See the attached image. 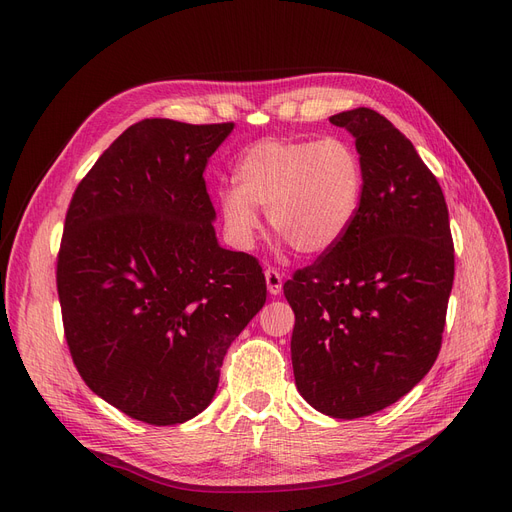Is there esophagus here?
<instances>
[{"instance_id":"1","label":"esophagus","mask_w":512,"mask_h":512,"mask_svg":"<svg viewBox=\"0 0 512 512\" xmlns=\"http://www.w3.org/2000/svg\"><path fill=\"white\" fill-rule=\"evenodd\" d=\"M264 279H266V289H269V294L279 296L283 289V277L275 269H266Z\"/></svg>"}]
</instances>
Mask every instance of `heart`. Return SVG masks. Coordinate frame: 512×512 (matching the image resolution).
I'll return each instance as SVG.
<instances>
[{"mask_svg":"<svg viewBox=\"0 0 512 512\" xmlns=\"http://www.w3.org/2000/svg\"><path fill=\"white\" fill-rule=\"evenodd\" d=\"M225 189V227L241 248L260 229L256 208L271 229L302 256H323L350 233L360 212L364 170L354 145L339 137H269L243 150Z\"/></svg>","mask_w":512,"mask_h":512,"instance_id":"1","label":"heart"}]
</instances>
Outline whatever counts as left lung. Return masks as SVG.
Masks as SVG:
<instances>
[{
	"label": "left lung",
	"mask_w": 512,
	"mask_h": 512,
	"mask_svg": "<svg viewBox=\"0 0 512 512\" xmlns=\"http://www.w3.org/2000/svg\"><path fill=\"white\" fill-rule=\"evenodd\" d=\"M356 139L360 212L337 248L296 271L283 294L296 314L291 364L302 398L333 419L398 402L440 354L454 246L440 183L371 108L329 118Z\"/></svg>",
	"instance_id": "obj_1"
}]
</instances>
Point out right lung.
Instances as JSON below:
<instances>
[{
  "instance_id": "right-lung-1",
  "label": "right lung",
  "mask_w": 512,
  "mask_h": 512,
  "mask_svg": "<svg viewBox=\"0 0 512 512\" xmlns=\"http://www.w3.org/2000/svg\"><path fill=\"white\" fill-rule=\"evenodd\" d=\"M231 131L141 120L66 212L56 279L70 356L91 392L143 423L200 415L266 302L258 260L218 246L212 225L204 168Z\"/></svg>"
}]
</instances>
